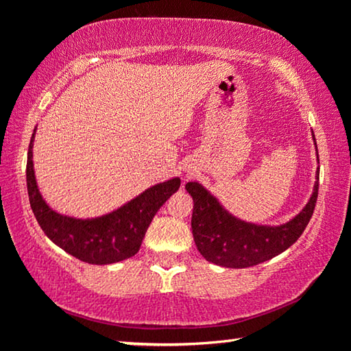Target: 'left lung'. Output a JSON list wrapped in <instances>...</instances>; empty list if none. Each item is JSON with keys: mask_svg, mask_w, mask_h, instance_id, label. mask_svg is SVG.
I'll use <instances>...</instances> for the list:
<instances>
[{"mask_svg": "<svg viewBox=\"0 0 351 351\" xmlns=\"http://www.w3.org/2000/svg\"><path fill=\"white\" fill-rule=\"evenodd\" d=\"M186 189L193 198L192 234L199 254L224 268H249L287 251L304 234L316 207L319 171L310 201L299 215L280 226L241 221L230 215L201 184L187 182Z\"/></svg>", "mask_w": 351, "mask_h": 351, "instance_id": "8db88e82", "label": "left lung"}]
</instances>
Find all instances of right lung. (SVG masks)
Wrapping results in <instances>:
<instances>
[{
	"instance_id": "obj_1",
	"label": "right lung",
	"mask_w": 351,
	"mask_h": 351,
	"mask_svg": "<svg viewBox=\"0 0 351 351\" xmlns=\"http://www.w3.org/2000/svg\"><path fill=\"white\" fill-rule=\"evenodd\" d=\"M35 130L29 144L26 182L29 203L47 239L73 257L91 265H111L133 257L159 207L180 189V178L147 189L139 197L102 217L79 219L60 215L46 204L35 181L32 162Z\"/></svg>"
}]
</instances>
